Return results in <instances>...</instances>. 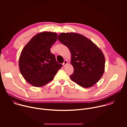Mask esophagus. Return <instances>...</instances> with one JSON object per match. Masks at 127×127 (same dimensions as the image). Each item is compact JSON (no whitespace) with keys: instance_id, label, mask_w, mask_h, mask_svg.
<instances>
[{"instance_id":"esophagus-1","label":"esophagus","mask_w":127,"mask_h":127,"mask_svg":"<svg viewBox=\"0 0 127 127\" xmlns=\"http://www.w3.org/2000/svg\"><path fill=\"white\" fill-rule=\"evenodd\" d=\"M67 64H68V62H67V61L66 60V61H64V63H63V66H64V67H65V66H67Z\"/></svg>"}]
</instances>
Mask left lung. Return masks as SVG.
Returning a JSON list of instances; mask_svg holds the SVG:
<instances>
[{
	"label": "left lung",
	"instance_id": "1",
	"mask_svg": "<svg viewBox=\"0 0 127 127\" xmlns=\"http://www.w3.org/2000/svg\"><path fill=\"white\" fill-rule=\"evenodd\" d=\"M58 39L71 52L74 72L70 79L84 88L96 84L104 71L105 58L101 51L91 40L79 33L62 32Z\"/></svg>",
	"mask_w": 127,
	"mask_h": 127
}]
</instances>
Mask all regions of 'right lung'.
I'll return each mask as SVG.
<instances>
[{
    "instance_id": "1",
    "label": "right lung",
    "mask_w": 127,
    "mask_h": 127,
    "mask_svg": "<svg viewBox=\"0 0 127 127\" xmlns=\"http://www.w3.org/2000/svg\"><path fill=\"white\" fill-rule=\"evenodd\" d=\"M57 37L56 32H40L23 48L19 59V68L25 79L32 86L46 85L54 79L62 67L50 51Z\"/></svg>"
}]
</instances>
